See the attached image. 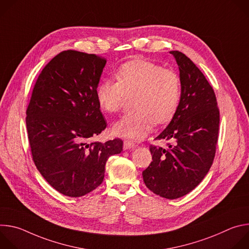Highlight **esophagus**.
Returning <instances> with one entry per match:
<instances>
[{"label": "esophagus", "instance_id": "34e87169", "mask_svg": "<svg viewBox=\"0 0 249 249\" xmlns=\"http://www.w3.org/2000/svg\"><path fill=\"white\" fill-rule=\"evenodd\" d=\"M137 147V145L135 143H133V142L131 141H128V140H125L124 141V150H130V149H135Z\"/></svg>", "mask_w": 249, "mask_h": 249}]
</instances>
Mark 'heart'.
<instances>
[{
    "mask_svg": "<svg viewBox=\"0 0 249 249\" xmlns=\"http://www.w3.org/2000/svg\"><path fill=\"white\" fill-rule=\"evenodd\" d=\"M117 82L104 80L96 89V99L106 112H118L128 97L134 110L125 114L112 126L116 136L141 139L155 121H169L180 102V79L174 71L145 59H134L123 64L115 74Z\"/></svg>",
    "mask_w": 249,
    "mask_h": 249,
    "instance_id": "1",
    "label": "heart"
}]
</instances>
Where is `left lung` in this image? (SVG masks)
<instances>
[{
  "label": "left lung",
  "mask_w": 249,
  "mask_h": 249,
  "mask_svg": "<svg viewBox=\"0 0 249 249\" xmlns=\"http://www.w3.org/2000/svg\"><path fill=\"white\" fill-rule=\"evenodd\" d=\"M179 69L180 102L167 127L156 138L172 143L150 147L153 161L143 171L155 194L177 199L192 191L208 173L215 158L220 112L214 89L183 53L170 51Z\"/></svg>",
  "instance_id": "8db88e82"
}]
</instances>
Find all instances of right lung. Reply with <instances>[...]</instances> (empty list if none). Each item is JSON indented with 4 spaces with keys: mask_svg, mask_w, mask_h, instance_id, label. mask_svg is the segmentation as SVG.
I'll return each mask as SVG.
<instances>
[{
    "mask_svg": "<svg viewBox=\"0 0 249 249\" xmlns=\"http://www.w3.org/2000/svg\"><path fill=\"white\" fill-rule=\"evenodd\" d=\"M106 60L67 50L39 75L26 110L33 161L46 181L69 197L84 196L104 178L105 163L123 141L90 143L106 128L96 99Z\"/></svg>",
    "mask_w": 249,
    "mask_h": 249,
    "instance_id": "1",
    "label": "right lung"
}]
</instances>
